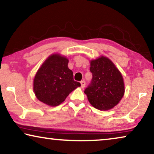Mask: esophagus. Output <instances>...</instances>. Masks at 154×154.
I'll return each mask as SVG.
<instances>
[{"label": "esophagus", "mask_w": 154, "mask_h": 154, "mask_svg": "<svg viewBox=\"0 0 154 154\" xmlns=\"http://www.w3.org/2000/svg\"><path fill=\"white\" fill-rule=\"evenodd\" d=\"M81 88H85V81H81Z\"/></svg>", "instance_id": "1"}]
</instances>
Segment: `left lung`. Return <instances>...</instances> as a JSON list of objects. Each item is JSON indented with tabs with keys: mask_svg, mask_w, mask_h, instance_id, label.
I'll return each instance as SVG.
<instances>
[{
	"mask_svg": "<svg viewBox=\"0 0 154 154\" xmlns=\"http://www.w3.org/2000/svg\"><path fill=\"white\" fill-rule=\"evenodd\" d=\"M91 83L84 92L99 110H109L119 104L125 92L123 79L113 63L105 57L90 62Z\"/></svg>",
	"mask_w": 154,
	"mask_h": 154,
	"instance_id": "obj_1",
	"label": "left lung"
}]
</instances>
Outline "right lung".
I'll return each mask as SVG.
<instances>
[{
	"label": "right lung",
	"instance_id": "1",
	"mask_svg": "<svg viewBox=\"0 0 154 154\" xmlns=\"http://www.w3.org/2000/svg\"><path fill=\"white\" fill-rule=\"evenodd\" d=\"M68 63V59L58 54H52L44 62L33 80V91L38 100L49 106H58L81 86L73 80Z\"/></svg>",
	"mask_w": 154,
	"mask_h": 154
}]
</instances>
